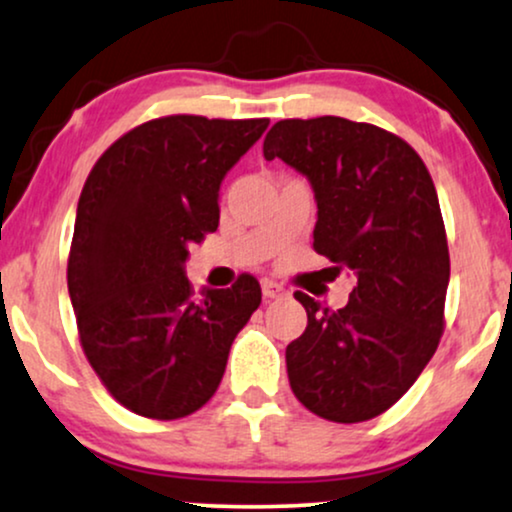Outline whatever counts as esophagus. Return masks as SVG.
Listing matches in <instances>:
<instances>
[{
	"mask_svg": "<svg viewBox=\"0 0 512 512\" xmlns=\"http://www.w3.org/2000/svg\"><path fill=\"white\" fill-rule=\"evenodd\" d=\"M261 287H263V297L266 299H280L287 294L285 287L278 285V282H273V280H263Z\"/></svg>",
	"mask_w": 512,
	"mask_h": 512,
	"instance_id": "esophagus-1",
	"label": "esophagus"
}]
</instances>
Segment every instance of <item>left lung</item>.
<instances>
[{
    "instance_id": "left-lung-1",
    "label": "left lung",
    "mask_w": 512,
    "mask_h": 512,
    "mask_svg": "<svg viewBox=\"0 0 512 512\" xmlns=\"http://www.w3.org/2000/svg\"><path fill=\"white\" fill-rule=\"evenodd\" d=\"M263 155L309 179L316 254L357 278L338 311L294 292L309 323L285 352L292 393L328 422L374 419L410 390L443 335L450 256L431 174L400 136L342 117L282 119Z\"/></svg>"
}]
</instances>
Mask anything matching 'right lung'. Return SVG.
<instances>
[{
  "mask_svg": "<svg viewBox=\"0 0 512 512\" xmlns=\"http://www.w3.org/2000/svg\"><path fill=\"white\" fill-rule=\"evenodd\" d=\"M268 124L150 119L117 138L83 184L66 268L78 338L112 398L141 417L201 410L261 304L254 275L194 297L184 263L218 230L222 179Z\"/></svg>",
  "mask_w": 512,
  "mask_h": 512,
  "instance_id": "add662e5",
  "label": "right lung"
}]
</instances>
